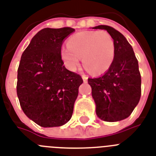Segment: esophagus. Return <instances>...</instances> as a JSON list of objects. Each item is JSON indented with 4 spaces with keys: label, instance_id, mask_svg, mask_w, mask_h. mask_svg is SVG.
Here are the masks:
<instances>
[{
    "label": "esophagus",
    "instance_id": "1",
    "mask_svg": "<svg viewBox=\"0 0 156 156\" xmlns=\"http://www.w3.org/2000/svg\"><path fill=\"white\" fill-rule=\"evenodd\" d=\"M82 79H83V82L86 83V82H87V81H88V77L86 75H82Z\"/></svg>",
    "mask_w": 156,
    "mask_h": 156
}]
</instances>
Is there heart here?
<instances>
[{
	"instance_id": "heart-1",
	"label": "heart",
	"mask_w": 156,
	"mask_h": 156,
	"mask_svg": "<svg viewBox=\"0 0 156 156\" xmlns=\"http://www.w3.org/2000/svg\"><path fill=\"white\" fill-rule=\"evenodd\" d=\"M115 42L105 31H83L69 38L67 47L62 48L61 58L70 70L74 71L80 63V58L90 71L101 74L110 68L114 60Z\"/></svg>"
}]
</instances>
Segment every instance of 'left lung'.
Wrapping results in <instances>:
<instances>
[{
    "instance_id": "left-lung-1",
    "label": "left lung",
    "mask_w": 156,
    "mask_h": 156,
    "mask_svg": "<svg viewBox=\"0 0 156 156\" xmlns=\"http://www.w3.org/2000/svg\"><path fill=\"white\" fill-rule=\"evenodd\" d=\"M93 28L106 30L116 47L110 68L98 78H88L96 104V113L105 121L122 120L130 116L140 99L141 76L138 60L132 46L120 31L107 25Z\"/></svg>"
}]
</instances>
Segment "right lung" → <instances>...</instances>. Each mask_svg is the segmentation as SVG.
<instances>
[{
	"mask_svg": "<svg viewBox=\"0 0 156 156\" xmlns=\"http://www.w3.org/2000/svg\"><path fill=\"white\" fill-rule=\"evenodd\" d=\"M71 27L44 28L23 52L17 70L16 93L22 110L44 128L65 125L71 118L82 77L63 66V40Z\"/></svg>",
	"mask_w": 156,
	"mask_h": 156,
	"instance_id": "right-lung-1",
	"label": "right lung"
}]
</instances>
